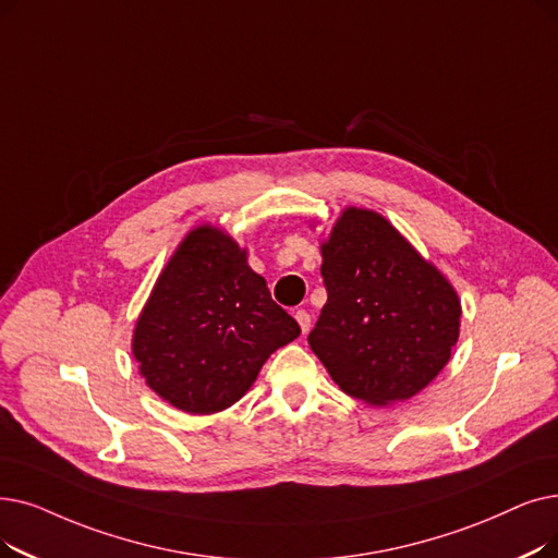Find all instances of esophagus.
<instances>
[{
  "label": "esophagus",
  "instance_id": "1",
  "mask_svg": "<svg viewBox=\"0 0 558 558\" xmlns=\"http://www.w3.org/2000/svg\"><path fill=\"white\" fill-rule=\"evenodd\" d=\"M294 317H296V322H299V326H301V332L305 335V332L310 330V314H307L305 310H299V312L294 314Z\"/></svg>",
  "mask_w": 558,
  "mask_h": 558
}]
</instances>
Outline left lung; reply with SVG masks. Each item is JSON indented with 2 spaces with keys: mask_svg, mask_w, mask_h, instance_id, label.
<instances>
[{
  "mask_svg": "<svg viewBox=\"0 0 558 558\" xmlns=\"http://www.w3.org/2000/svg\"><path fill=\"white\" fill-rule=\"evenodd\" d=\"M322 257L328 301L307 342L339 390L369 405L422 392L458 342L453 284L374 209L339 214Z\"/></svg>",
  "mask_w": 558,
  "mask_h": 558,
  "instance_id": "left-lung-1",
  "label": "left lung"
}]
</instances>
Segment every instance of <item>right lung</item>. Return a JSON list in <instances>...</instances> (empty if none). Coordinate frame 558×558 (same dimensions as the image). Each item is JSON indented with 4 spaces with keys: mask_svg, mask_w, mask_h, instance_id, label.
<instances>
[{
    "mask_svg": "<svg viewBox=\"0 0 558 558\" xmlns=\"http://www.w3.org/2000/svg\"><path fill=\"white\" fill-rule=\"evenodd\" d=\"M301 335L276 305L248 251L219 226L193 228L166 262L132 335L138 374L189 415L244 397L274 351Z\"/></svg>",
    "mask_w": 558,
    "mask_h": 558,
    "instance_id": "1",
    "label": "right lung"
}]
</instances>
